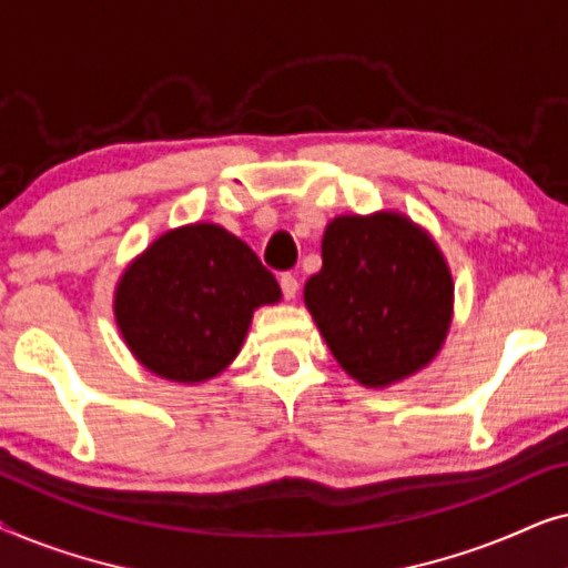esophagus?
<instances>
[{
	"instance_id": "obj_1",
	"label": "esophagus",
	"mask_w": 568,
	"mask_h": 568,
	"mask_svg": "<svg viewBox=\"0 0 568 568\" xmlns=\"http://www.w3.org/2000/svg\"><path fill=\"white\" fill-rule=\"evenodd\" d=\"M278 284H282V292H284L286 300L297 297V292H300L297 276H294V274H282V278H278Z\"/></svg>"
}]
</instances>
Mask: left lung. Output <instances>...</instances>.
I'll use <instances>...</instances> for the list:
<instances>
[{
  "mask_svg": "<svg viewBox=\"0 0 568 568\" xmlns=\"http://www.w3.org/2000/svg\"><path fill=\"white\" fill-rule=\"evenodd\" d=\"M453 274L418 224L398 212L336 216L305 305L356 383L387 387L424 369L453 321Z\"/></svg>",
  "mask_w": 568,
  "mask_h": 568,
  "instance_id": "left-lung-1",
  "label": "left lung"
}]
</instances>
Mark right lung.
Listing matches in <instances>:
<instances>
[{"label": "right lung", "mask_w": 568, "mask_h": 568, "mask_svg": "<svg viewBox=\"0 0 568 568\" xmlns=\"http://www.w3.org/2000/svg\"><path fill=\"white\" fill-rule=\"evenodd\" d=\"M282 300L274 274L243 240L196 222L160 235L129 263L113 313L144 369L204 383L235 359L253 310Z\"/></svg>", "instance_id": "right-lung-1"}]
</instances>
